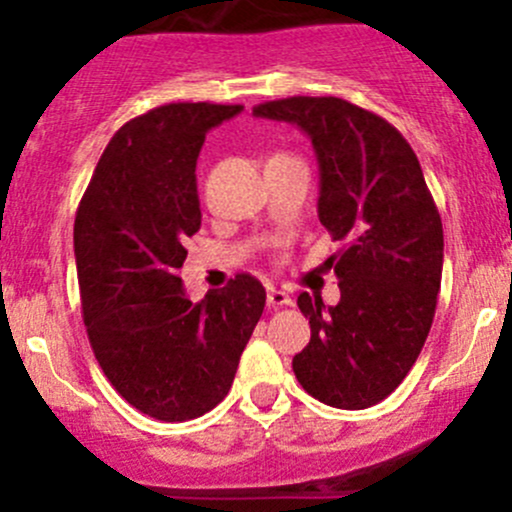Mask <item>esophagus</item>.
I'll list each match as a JSON object with an SVG mask.
<instances>
[{"mask_svg": "<svg viewBox=\"0 0 512 512\" xmlns=\"http://www.w3.org/2000/svg\"><path fill=\"white\" fill-rule=\"evenodd\" d=\"M267 304H270L272 309H280V307H292V304H294V299H292V294L285 292V289L270 287V289H267Z\"/></svg>", "mask_w": 512, "mask_h": 512, "instance_id": "34e87169", "label": "esophagus"}]
</instances>
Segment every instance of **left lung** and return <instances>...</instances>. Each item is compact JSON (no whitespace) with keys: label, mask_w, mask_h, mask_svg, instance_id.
Segmentation results:
<instances>
[{"label":"left lung","mask_w":512,"mask_h":512,"mask_svg":"<svg viewBox=\"0 0 512 512\" xmlns=\"http://www.w3.org/2000/svg\"><path fill=\"white\" fill-rule=\"evenodd\" d=\"M297 123L319 160V220L344 247L334 267L342 299L297 297L312 339L292 359L309 396L334 409L384 401L416 364L436 314L443 225L421 163L376 113L337 96H289L252 108Z\"/></svg>","instance_id":"1"}]
</instances>
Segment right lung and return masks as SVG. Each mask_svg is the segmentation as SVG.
Wrapping results in <instances>:
<instances>
[{"mask_svg":"<svg viewBox=\"0 0 512 512\" xmlns=\"http://www.w3.org/2000/svg\"><path fill=\"white\" fill-rule=\"evenodd\" d=\"M242 106L165 103L131 118L98 160L74 220L86 334L113 389L141 414L190 421L230 391L265 309V287L232 277L185 297L183 242L200 230L195 163L205 133Z\"/></svg>","mask_w":512,"mask_h":512,"instance_id":"right-lung-1","label":"right lung"}]
</instances>
